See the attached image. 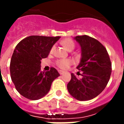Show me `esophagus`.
Wrapping results in <instances>:
<instances>
[{
  "label": "esophagus",
  "instance_id": "34e87169",
  "mask_svg": "<svg viewBox=\"0 0 124 124\" xmlns=\"http://www.w3.org/2000/svg\"><path fill=\"white\" fill-rule=\"evenodd\" d=\"M58 72L60 75H62L63 74H64V71H62V70H58Z\"/></svg>",
  "mask_w": 124,
  "mask_h": 124
}]
</instances>
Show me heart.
<instances>
[{
    "instance_id": "heart-1",
    "label": "heart",
    "mask_w": 124,
    "mask_h": 124,
    "mask_svg": "<svg viewBox=\"0 0 124 124\" xmlns=\"http://www.w3.org/2000/svg\"><path fill=\"white\" fill-rule=\"evenodd\" d=\"M62 45L65 47L66 50L71 51L73 50L76 47V43L72 39H64L62 41ZM54 46H53L52 48H50V53H53L54 50ZM72 64L71 60L69 59H59L56 61V65L59 68L62 70H66L69 68Z\"/></svg>"
}]
</instances>
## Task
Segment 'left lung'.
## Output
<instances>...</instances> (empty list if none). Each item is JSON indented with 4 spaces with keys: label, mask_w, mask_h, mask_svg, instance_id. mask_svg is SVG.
I'll use <instances>...</instances> for the list:
<instances>
[{
    "label": "left lung",
    "mask_w": 124,
    "mask_h": 124,
    "mask_svg": "<svg viewBox=\"0 0 124 124\" xmlns=\"http://www.w3.org/2000/svg\"><path fill=\"white\" fill-rule=\"evenodd\" d=\"M75 39L81 48V59L77 68L82 71V78L71 74L67 88L77 100L89 101L105 89L110 78L112 64L106 48L97 39L87 35L77 36Z\"/></svg>",
    "instance_id": "1"
}]
</instances>
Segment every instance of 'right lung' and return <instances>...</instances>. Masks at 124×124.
I'll return each mask as SVG.
<instances>
[{
	"mask_svg": "<svg viewBox=\"0 0 124 124\" xmlns=\"http://www.w3.org/2000/svg\"><path fill=\"white\" fill-rule=\"evenodd\" d=\"M60 37L32 35L16 45L10 64L11 79L20 95L38 100L49 91L51 84L60 76L54 68L41 70V60L48 56L50 48Z\"/></svg>",
	"mask_w": 124,
	"mask_h": 124,
	"instance_id": "add662e5",
	"label": "right lung"
}]
</instances>
